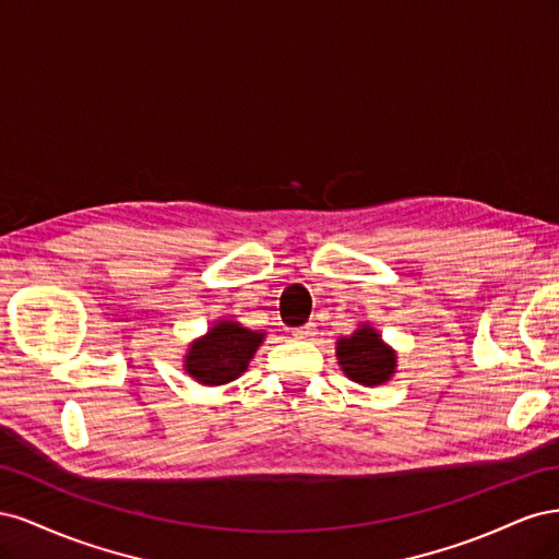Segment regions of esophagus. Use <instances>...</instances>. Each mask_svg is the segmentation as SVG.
<instances>
[{
  "label": "esophagus",
  "instance_id": "esophagus-1",
  "mask_svg": "<svg viewBox=\"0 0 559 559\" xmlns=\"http://www.w3.org/2000/svg\"><path fill=\"white\" fill-rule=\"evenodd\" d=\"M294 337H298V341H308V337L314 335V324H306V326H298L292 331Z\"/></svg>",
  "mask_w": 559,
  "mask_h": 559
}]
</instances>
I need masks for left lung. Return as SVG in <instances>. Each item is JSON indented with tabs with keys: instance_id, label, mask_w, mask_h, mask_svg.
Listing matches in <instances>:
<instances>
[{
	"instance_id": "8db88e82",
	"label": "left lung",
	"mask_w": 559,
	"mask_h": 559,
	"mask_svg": "<svg viewBox=\"0 0 559 559\" xmlns=\"http://www.w3.org/2000/svg\"><path fill=\"white\" fill-rule=\"evenodd\" d=\"M335 357L349 380L366 386L384 384L396 373V352L384 345L382 335L370 324L341 337L335 343Z\"/></svg>"
}]
</instances>
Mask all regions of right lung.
Returning <instances> with one entry per match:
<instances>
[{
    "instance_id": "1",
    "label": "right lung",
    "mask_w": 559,
    "mask_h": 559,
    "mask_svg": "<svg viewBox=\"0 0 559 559\" xmlns=\"http://www.w3.org/2000/svg\"><path fill=\"white\" fill-rule=\"evenodd\" d=\"M265 333L251 331L238 321L218 319L205 335L191 343L183 370L200 384H228L245 373Z\"/></svg>"
}]
</instances>
